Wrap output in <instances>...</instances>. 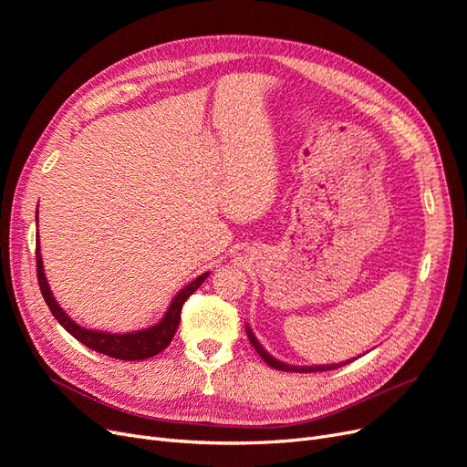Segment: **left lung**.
<instances>
[{
  "label": "left lung",
  "instance_id": "1",
  "mask_svg": "<svg viewBox=\"0 0 467 467\" xmlns=\"http://www.w3.org/2000/svg\"><path fill=\"white\" fill-rule=\"evenodd\" d=\"M246 333H248V338L252 342V347L257 350V354L262 356V359L265 361V364H269L273 369H281V371H295V373H316V371H331V369H338L342 366L350 364V361H344V364H333V366H309V368H298V366H288V364H283V361H277L275 358H271L264 348L262 344L257 342V338L254 337V333L250 331V327H246Z\"/></svg>",
  "mask_w": 467,
  "mask_h": 467
}]
</instances>
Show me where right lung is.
Listing matches in <instances>:
<instances>
[{
	"label": "right lung",
	"instance_id": "obj_1",
	"mask_svg": "<svg viewBox=\"0 0 467 467\" xmlns=\"http://www.w3.org/2000/svg\"><path fill=\"white\" fill-rule=\"evenodd\" d=\"M36 219H38V212H36ZM36 275H38V285L42 290V296L49 307V312L54 314V317L61 323V327H65L67 333H71L77 340H80L84 347H88L99 354H106L109 358H117V359H127V361H134V359H146L151 358L155 354H160L161 350H165L172 337L177 333V327L181 321V312L184 302L190 298L192 292L198 290V286L205 281V277L210 273H203L196 281L190 283L188 286H184L179 295L175 296V300L171 302L165 317L155 325L150 327V329L144 331H136V333H127V335H111V333H99V331H88L84 327L77 325L71 317H68L63 309L59 307V304L56 302L54 295L47 286L46 275H44V265H42V255H40V248L36 244Z\"/></svg>",
	"mask_w": 467,
	"mask_h": 467
}]
</instances>
